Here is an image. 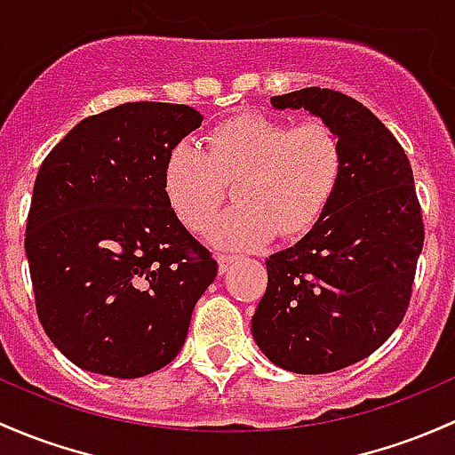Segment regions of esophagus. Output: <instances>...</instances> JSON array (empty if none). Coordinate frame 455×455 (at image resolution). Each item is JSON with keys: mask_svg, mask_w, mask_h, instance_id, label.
<instances>
[{"mask_svg": "<svg viewBox=\"0 0 455 455\" xmlns=\"http://www.w3.org/2000/svg\"><path fill=\"white\" fill-rule=\"evenodd\" d=\"M240 259V255H231V252H222V255H218V266H220V272H227L228 267H231L235 261Z\"/></svg>", "mask_w": 455, "mask_h": 455, "instance_id": "esophagus-1", "label": "esophagus"}]
</instances>
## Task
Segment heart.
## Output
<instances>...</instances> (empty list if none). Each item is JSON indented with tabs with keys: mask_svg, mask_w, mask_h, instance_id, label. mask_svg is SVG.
Wrapping results in <instances>:
<instances>
[{
	"mask_svg": "<svg viewBox=\"0 0 455 455\" xmlns=\"http://www.w3.org/2000/svg\"><path fill=\"white\" fill-rule=\"evenodd\" d=\"M344 172V141L331 122L299 124L266 115L224 119L207 135V150L183 141L167 155V203L191 231H207L235 183L240 207L220 222L218 237L235 246L272 233L307 231L331 203Z\"/></svg>",
	"mask_w": 455,
	"mask_h": 455,
	"instance_id": "heart-1",
	"label": "heart"
}]
</instances>
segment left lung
<instances>
[{
	"instance_id": "8db88e82",
	"label": "left lung",
	"mask_w": 455,
	"mask_h": 455,
	"mask_svg": "<svg viewBox=\"0 0 455 455\" xmlns=\"http://www.w3.org/2000/svg\"><path fill=\"white\" fill-rule=\"evenodd\" d=\"M270 102L331 122L344 172L312 231L267 257L252 336L285 371L333 372L377 351L410 307L425 240L412 167L388 128L340 91L307 87Z\"/></svg>"
}]
</instances>
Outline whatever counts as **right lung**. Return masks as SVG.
<instances>
[{
	"label": "right lung",
	"instance_id": "right-lung-1",
	"mask_svg": "<svg viewBox=\"0 0 455 455\" xmlns=\"http://www.w3.org/2000/svg\"><path fill=\"white\" fill-rule=\"evenodd\" d=\"M200 122L188 104L126 102L43 161L26 255L38 320L76 366L135 379L179 355L218 261L167 203L164 167Z\"/></svg>",
	"mask_w": 455,
	"mask_h": 455
}]
</instances>
